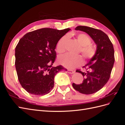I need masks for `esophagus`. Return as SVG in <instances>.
Wrapping results in <instances>:
<instances>
[{
	"instance_id": "1",
	"label": "esophagus",
	"mask_w": 125,
	"mask_h": 125,
	"mask_svg": "<svg viewBox=\"0 0 125 125\" xmlns=\"http://www.w3.org/2000/svg\"><path fill=\"white\" fill-rule=\"evenodd\" d=\"M67 73L72 74V73H74V71L73 70H67Z\"/></svg>"
}]
</instances>
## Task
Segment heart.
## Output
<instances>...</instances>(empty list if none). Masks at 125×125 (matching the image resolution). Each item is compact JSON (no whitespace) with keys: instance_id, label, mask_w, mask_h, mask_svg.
I'll return each mask as SVG.
<instances>
[{"instance_id":"obj_1","label":"heart","mask_w":125,"mask_h":125,"mask_svg":"<svg viewBox=\"0 0 125 125\" xmlns=\"http://www.w3.org/2000/svg\"><path fill=\"white\" fill-rule=\"evenodd\" d=\"M69 37L65 35L62 36L57 43L56 50L59 54L63 53L66 51ZM77 40L81 46L80 52L86 60L93 59L97 53L96 48L91 45L92 41L90 37L84 33L79 34ZM59 63L68 69H73L82 63L83 59L81 55H71L66 54L60 56L58 59Z\"/></svg>"}]
</instances>
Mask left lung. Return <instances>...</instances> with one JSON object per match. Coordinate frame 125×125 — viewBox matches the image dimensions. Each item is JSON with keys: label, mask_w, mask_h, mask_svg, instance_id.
<instances>
[{"label": "left lung", "mask_w": 125, "mask_h": 125, "mask_svg": "<svg viewBox=\"0 0 125 125\" xmlns=\"http://www.w3.org/2000/svg\"><path fill=\"white\" fill-rule=\"evenodd\" d=\"M75 30L88 34L97 45L96 56L83 67L86 72L76 70L83 76V82L80 84L73 83V88L78 92L91 94L101 90L110 78L115 62L114 47L107 34L100 30L81 25Z\"/></svg>", "instance_id": "1"}]
</instances>
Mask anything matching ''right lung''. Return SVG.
<instances>
[{
  "label": "right lung",
  "mask_w": 125,
  "mask_h": 125,
  "mask_svg": "<svg viewBox=\"0 0 125 125\" xmlns=\"http://www.w3.org/2000/svg\"><path fill=\"white\" fill-rule=\"evenodd\" d=\"M70 30L43 28L26 33L20 40L15 49V66L20 83L28 93L37 96L49 93L56 73L67 71L62 65H52L57 43Z\"/></svg>",
  "instance_id": "obj_1"
}]
</instances>
